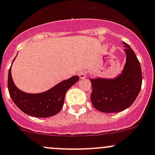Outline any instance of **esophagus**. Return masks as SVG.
Here are the masks:
<instances>
[{
	"mask_svg": "<svg viewBox=\"0 0 155 155\" xmlns=\"http://www.w3.org/2000/svg\"><path fill=\"white\" fill-rule=\"evenodd\" d=\"M79 76L81 79H85V78H86V76H87V73H85V71H81L80 73H79Z\"/></svg>",
	"mask_w": 155,
	"mask_h": 155,
	"instance_id": "34e87169",
	"label": "esophagus"
}]
</instances>
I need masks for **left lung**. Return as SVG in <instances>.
I'll return each instance as SVG.
<instances>
[{
  "label": "left lung",
  "instance_id": "8db88e82",
  "mask_svg": "<svg viewBox=\"0 0 155 155\" xmlns=\"http://www.w3.org/2000/svg\"><path fill=\"white\" fill-rule=\"evenodd\" d=\"M126 62L114 78H91L93 107L105 113L121 112L130 107L140 91L143 81L140 63L127 43L123 42Z\"/></svg>",
  "mask_w": 155,
  "mask_h": 155
}]
</instances>
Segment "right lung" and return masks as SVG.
Instances as JSON below:
<instances>
[{"label": "right lung", "instance_id": "right-lung-1", "mask_svg": "<svg viewBox=\"0 0 155 155\" xmlns=\"http://www.w3.org/2000/svg\"><path fill=\"white\" fill-rule=\"evenodd\" d=\"M11 68L9 70L8 74V90L11 98L23 112L36 118H47L58 113L63 107L66 92L79 79L78 76H73L70 79L61 81L44 92L26 93L15 85L12 80Z\"/></svg>", "mask_w": 155, "mask_h": 155}]
</instances>
